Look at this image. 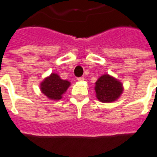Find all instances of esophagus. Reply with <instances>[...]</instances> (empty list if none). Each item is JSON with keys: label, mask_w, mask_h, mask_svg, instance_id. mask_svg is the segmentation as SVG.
<instances>
[{"label": "esophagus", "mask_w": 157, "mask_h": 157, "mask_svg": "<svg viewBox=\"0 0 157 157\" xmlns=\"http://www.w3.org/2000/svg\"><path fill=\"white\" fill-rule=\"evenodd\" d=\"M84 77L83 76H81V77H78L77 78V81H79V82H82V81H84Z\"/></svg>", "instance_id": "esophagus-1"}]
</instances>
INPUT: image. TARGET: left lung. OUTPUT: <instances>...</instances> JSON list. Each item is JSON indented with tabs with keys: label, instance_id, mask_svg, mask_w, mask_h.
<instances>
[{
	"label": "left lung",
	"instance_id": "8db88e82",
	"mask_svg": "<svg viewBox=\"0 0 157 157\" xmlns=\"http://www.w3.org/2000/svg\"><path fill=\"white\" fill-rule=\"evenodd\" d=\"M97 98L102 102L115 101L123 92L122 83L109 75H103L96 82Z\"/></svg>",
	"mask_w": 157,
	"mask_h": 157
}]
</instances>
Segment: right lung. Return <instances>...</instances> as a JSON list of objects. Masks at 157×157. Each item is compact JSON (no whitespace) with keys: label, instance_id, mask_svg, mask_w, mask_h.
Segmentation results:
<instances>
[{"label":"right lung","instance_id":"1","mask_svg":"<svg viewBox=\"0 0 157 157\" xmlns=\"http://www.w3.org/2000/svg\"><path fill=\"white\" fill-rule=\"evenodd\" d=\"M71 83L68 81L62 80L57 74L52 73L45 78L40 86L41 92L52 100H59L65 92Z\"/></svg>","mask_w":157,"mask_h":157}]
</instances>
